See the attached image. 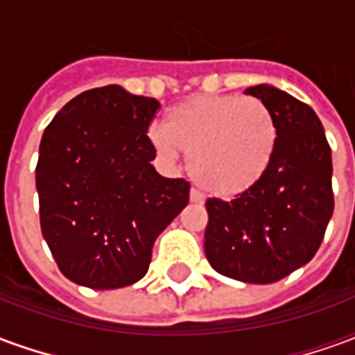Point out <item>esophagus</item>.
Segmentation results:
<instances>
[{
    "mask_svg": "<svg viewBox=\"0 0 355 355\" xmlns=\"http://www.w3.org/2000/svg\"><path fill=\"white\" fill-rule=\"evenodd\" d=\"M190 201H193V203H203V196H201L200 190H196V188L190 190Z\"/></svg>",
    "mask_w": 355,
    "mask_h": 355,
    "instance_id": "obj_1",
    "label": "esophagus"
}]
</instances>
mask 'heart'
<instances>
[{"label": "heart", "instance_id": "1", "mask_svg": "<svg viewBox=\"0 0 355 355\" xmlns=\"http://www.w3.org/2000/svg\"><path fill=\"white\" fill-rule=\"evenodd\" d=\"M163 162L190 154V175L209 196L234 198L266 173L277 127L266 104L254 96L201 94L180 102L165 117V129L150 132Z\"/></svg>", "mask_w": 355, "mask_h": 355}]
</instances>
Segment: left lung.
<instances>
[{"label":"left lung","mask_w":355,"mask_h":355,"mask_svg":"<svg viewBox=\"0 0 355 355\" xmlns=\"http://www.w3.org/2000/svg\"><path fill=\"white\" fill-rule=\"evenodd\" d=\"M247 94L266 104L275 127L264 177L236 200H207L205 254L218 274L245 283H274L304 266L320 249L333 216L331 148L308 104L272 85Z\"/></svg>","instance_id":"8db88e82"}]
</instances>
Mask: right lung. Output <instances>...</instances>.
I'll use <instances>...</instances> for the list:
<instances>
[{"mask_svg": "<svg viewBox=\"0 0 355 355\" xmlns=\"http://www.w3.org/2000/svg\"><path fill=\"white\" fill-rule=\"evenodd\" d=\"M159 102L119 85L89 89L53 117L35 167L42 234L60 272L119 289L148 272L152 247L188 205L190 182L162 177L148 127Z\"/></svg>", "mask_w": 355, "mask_h": 355, "instance_id": "obj_1", "label": "right lung"}]
</instances>
